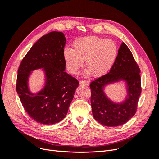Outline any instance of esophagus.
I'll return each instance as SVG.
<instances>
[{"label": "esophagus", "mask_w": 159, "mask_h": 159, "mask_svg": "<svg viewBox=\"0 0 159 159\" xmlns=\"http://www.w3.org/2000/svg\"><path fill=\"white\" fill-rule=\"evenodd\" d=\"M80 85H84V86H89V83L88 81H85V80H81L80 81Z\"/></svg>", "instance_id": "esophagus-1"}]
</instances>
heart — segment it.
Listing matches in <instances>:
<instances>
[{
    "label": "heart",
    "instance_id": "heart-1",
    "mask_svg": "<svg viewBox=\"0 0 159 159\" xmlns=\"http://www.w3.org/2000/svg\"><path fill=\"white\" fill-rule=\"evenodd\" d=\"M118 55V47L113 40L104 39L95 36L77 39L72 49L64 50V57L68 71L78 74L85 61V75L91 74L93 78L107 74L112 68Z\"/></svg>",
    "mask_w": 159,
    "mask_h": 159
}]
</instances>
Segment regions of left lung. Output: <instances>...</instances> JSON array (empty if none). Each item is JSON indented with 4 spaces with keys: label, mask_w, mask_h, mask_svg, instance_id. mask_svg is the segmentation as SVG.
<instances>
[{
    "label": "left lung",
    "mask_w": 159,
    "mask_h": 159,
    "mask_svg": "<svg viewBox=\"0 0 159 159\" xmlns=\"http://www.w3.org/2000/svg\"><path fill=\"white\" fill-rule=\"evenodd\" d=\"M139 73L140 69L131 50L123 42L109 73L90 84L91 105L96 121L104 126L116 127L127 123L134 116L141 93ZM113 83L125 84L126 95L120 102L111 100L104 92L105 88Z\"/></svg>",
    "instance_id": "left-lung-1"
}]
</instances>
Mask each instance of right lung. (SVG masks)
Returning <instances> with one entry per match:
<instances>
[{
    "label": "right lung",
    "instance_id": "add662e5",
    "mask_svg": "<svg viewBox=\"0 0 159 159\" xmlns=\"http://www.w3.org/2000/svg\"><path fill=\"white\" fill-rule=\"evenodd\" d=\"M66 39L60 32L42 36L24 57L18 70L16 89L26 113L34 121L52 125L63 120L79 82L66 72L64 48ZM44 72L43 88L34 93L29 88L33 70Z\"/></svg>",
    "mask_w": 159,
    "mask_h": 159
}]
</instances>
